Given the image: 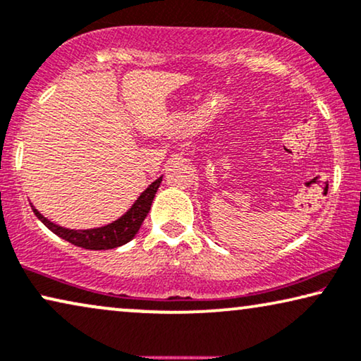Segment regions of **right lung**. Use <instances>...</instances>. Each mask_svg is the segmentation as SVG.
Returning <instances> with one entry per match:
<instances>
[{"instance_id":"obj_1","label":"right lung","mask_w":361,"mask_h":361,"mask_svg":"<svg viewBox=\"0 0 361 361\" xmlns=\"http://www.w3.org/2000/svg\"><path fill=\"white\" fill-rule=\"evenodd\" d=\"M161 176L142 192L139 200L134 202V206H132L121 219L113 222V224L98 227V229L70 231L65 229V227L55 226L54 222L47 221L37 209H34V207L32 211L34 214L44 222L45 227H49L54 233H57L59 237L65 238V240L73 243V245L88 248V250H111V248L121 247L124 245V243H128L130 238L139 232L142 222H144L147 214H149L152 201H154L155 192L159 190Z\"/></svg>"}]
</instances>
